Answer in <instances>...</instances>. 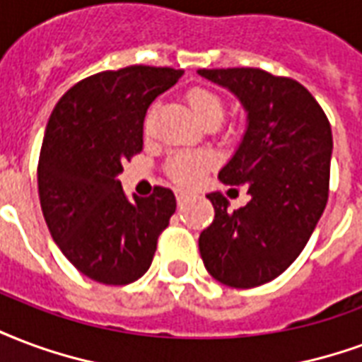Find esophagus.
I'll return each instance as SVG.
<instances>
[{
  "label": "esophagus",
  "instance_id": "esophagus-1",
  "mask_svg": "<svg viewBox=\"0 0 362 362\" xmlns=\"http://www.w3.org/2000/svg\"><path fill=\"white\" fill-rule=\"evenodd\" d=\"M176 199H178V203H184L186 199H188V194H186V192H182V189H176Z\"/></svg>",
  "mask_w": 362,
  "mask_h": 362
}]
</instances>
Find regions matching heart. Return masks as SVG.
I'll list each match as a JSON object with an SVG mask.
<instances>
[{
  "label": "heart",
  "instance_id": "1",
  "mask_svg": "<svg viewBox=\"0 0 362 362\" xmlns=\"http://www.w3.org/2000/svg\"><path fill=\"white\" fill-rule=\"evenodd\" d=\"M188 105L203 124H218L224 117V101L218 93L207 88H192L188 92ZM149 127V122H147ZM215 160L209 153H194V151H180L168 157L167 174L176 184L192 188L203 180L207 170H211Z\"/></svg>",
  "mask_w": 362,
  "mask_h": 362
}]
</instances>
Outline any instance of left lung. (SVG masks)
<instances>
[{"instance_id": "obj_1", "label": "left lung", "mask_w": 362, "mask_h": 362, "mask_svg": "<svg viewBox=\"0 0 362 362\" xmlns=\"http://www.w3.org/2000/svg\"><path fill=\"white\" fill-rule=\"evenodd\" d=\"M247 111V130L218 173L222 184L247 186L251 199L230 211L221 192L207 197L215 221L199 235L209 274L230 288L274 280L309 242L328 202L330 120L303 84L263 69H202Z\"/></svg>"}]
</instances>
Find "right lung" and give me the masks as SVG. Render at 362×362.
Wrapping results in <instances>:
<instances>
[{
  "label": "right lung",
  "instance_id": "add662e5",
  "mask_svg": "<svg viewBox=\"0 0 362 362\" xmlns=\"http://www.w3.org/2000/svg\"><path fill=\"white\" fill-rule=\"evenodd\" d=\"M184 71L130 65L80 80L53 109L38 160V194L49 234L84 276L124 286L147 272L176 211L173 189L128 202L122 163L144 147L153 99Z\"/></svg>",
  "mask_w": 362,
  "mask_h": 362
}]
</instances>
